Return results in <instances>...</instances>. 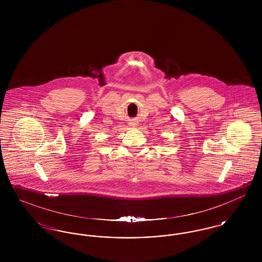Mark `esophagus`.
Instances as JSON below:
<instances>
[{
  "label": "esophagus",
  "instance_id": "1",
  "mask_svg": "<svg viewBox=\"0 0 262 262\" xmlns=\"http://www.w3.org/2000/svg\"><path fill=\"white\" fill-rule=\"evenodd\" d=\"M132 125H136V124H132Z\"/></svg>",
  "mask_w": 262,
  "mask_h": 262
}]
</instances>
